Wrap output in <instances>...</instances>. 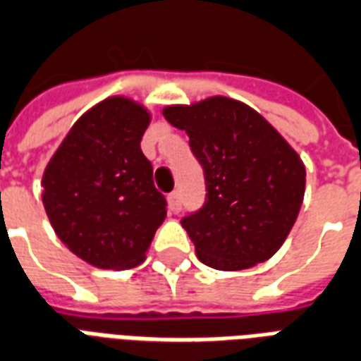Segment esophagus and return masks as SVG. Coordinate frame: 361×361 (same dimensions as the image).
Wrapping results in <instances>:
<instances>
[{
	"label": "esophagus",
	"mask_w": 361,
	"mask_h": 361,
	"mask_svg": "<svg viewBox=\"0 0 361 361\" xmlns=\"http://www.w3.org/2000/svg\"><path fill=\"white\" fill-rule=\"evenodd\" d=\"M168 204H170V211L180 212L181 211V195L180 191H173L168 195Z\"/></svg>",
	"instance_id": "1"
}]
</instances>
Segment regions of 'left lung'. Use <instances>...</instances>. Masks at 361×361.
<instances>
[{
    "label": "left lung",
    "mask_w": 361,
    "mask_h": 361,
    "mask_svg": "<svg viewBox=\"0 0 361 361\" xmlns=\"http://www.w3.org/2000/svg\"><path fill=\"white\" fill-rule=\"evenodd\" d=\"M164 118L188 133L203 166V207L181 219L201 263L242 271L271 259L302 207V158L263 116L232 98L170 106Z\"/></svg>",
    "instance_id": "left-lung-1"
}]
</instances>
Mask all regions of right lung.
<instances>
[{
	"label": "right lung",
	"mask_w": 361,
	"mask_h": 361,
	"mask_svg": "<svg viewBox=\"0 0 361 361\" xmlns=\"http://www.w3.org/2000/svg\"><path fill=\"white\" fill-rule=\"evenodd\" d=\"M149 121L141 104L108 98L71 127L44 172L51 226L90 265L114 271L139 265L164 222L168 203L141 150Z\"/></svg>",
	"instance_id": "add662e5"
}]
</instances>
